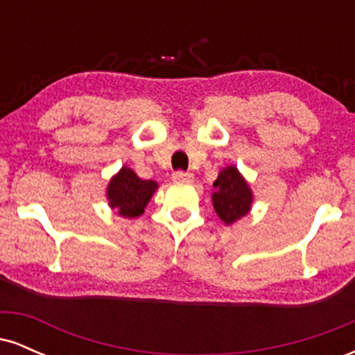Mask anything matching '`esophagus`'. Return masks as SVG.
<instances>
[{"instance_id":"obj_1","label":"esophagus","mask_w":355,"mask_h":355,"mask_svg":"<svg viewBox=\"0 0 355 355\" xmlns=\"http://www.w3.org/2000/svg\"><path fill=\"white\" fill-rule=\"evenodd\" d=\"M172 178L175 182H191L193 180V175L189 173V172H182V170H177V172H173Z\"/></svg>"}]
</instances>
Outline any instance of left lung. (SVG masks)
Listing matches in <instances>:
<instances>
[{
  "mask_svg": "<svg viewBox=\"0 0 355 355\" xmlns=\"http://www.w3.org/2000/svg\"><path fill=\"white\" fill-rule=\"evenodd\" d=\"M214 209L217 215L232 225L239 218L245 217L252 205V190L235 166H227L214 182Z\"/></svg>",
  "mask_w": 355,
  "mask_h": 355,
  "instance_id": "1",
  "label": "left lung"
}]
</instances>
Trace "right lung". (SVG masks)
Here are the masks:
<instances>
[{"mask_svg":"<svg viewBox=\"0 0 355 355\" xmlns=\"http://www.w3.org/2000/svg\"><path fill=\"white\" fill-rule=\"evenodd\" d=\"M157 187L153 180H141L133 170L123 166L108 185L107 197L110 207L121 217H138L144 214L146 203L152 198Z\"/></svg>","mask_w":355,"mask_h":355,"instance_id":"1","label":"right lung"}]
</instances>
